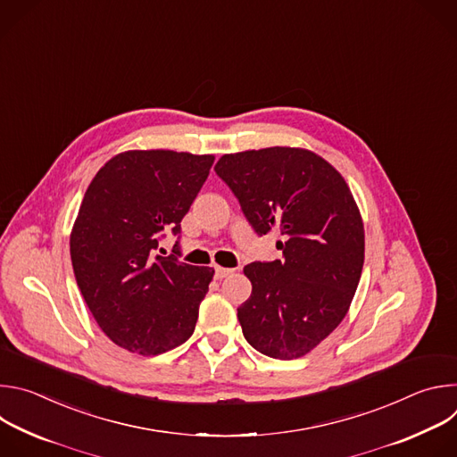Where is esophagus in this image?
I'll list each match as a JSON object with an SVG mask.
<instances>
[{"label":"esophagus","mask_w":457,"mask_h":457,"mask_svg":"<svg viewBox=\"0 0 457 457\" xmlns=\"http://www.w3.org/2000/svg\"><path fill=\"white\" fill-rule=\"evenodd\" d=\"M229 275H233V270H228V268H215V278H217V280L228 278Z\"/></svg>","instance_id":"esophagus-1"}]
</instances>
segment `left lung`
<instances>
[{"label": "left lung", "mask_w": 457, "mask_h": 457, "mask_svg": "<svg viewBox=\"0 0 457 457\" xmlns=\"http://www.w3.org/2000/svg\"><path fill=\"white\" fill-rule=\"evenodd\" d=\"M215 171L256 235H284L282 260L244 268L253 286L237 309L244 338L270 358H300L338 328L361 277L365 235L353 193L328 161L300 148L222 155Z\"/></svg>", "instance_id": "obj_1"}]
</instances>
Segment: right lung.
<instances>
[{"mask_svg": "<svg viewBox=\"0 0 457 457\" xmlns=\"http://www.w3.org/2000/svg\"><path fill=\"white\" fill-rule=\"evenodd\" d=\"M213 155L134 150L110 159L90 182L71 256L81 295L103 333L119 347L155 356L184 344L213 278L212 268L159 249L210 175Z\"/></svg>", "mask_w": 457, "mask_h": 457, "instance_id": "right-lung-1", "label": "right lung"}]
</instances>
